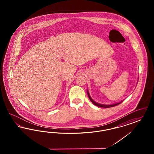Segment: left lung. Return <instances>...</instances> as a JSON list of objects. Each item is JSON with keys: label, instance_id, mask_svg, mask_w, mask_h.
<instances>
[{"label": "left lung", "instance_id": "left-lung-1", "mask_svg": "<svg viewBox=\"0 0 154 154\" xmlns=\"http://www.w3.org/2000/svg\"><path fill=\"white\" fill-rule=\"evenodd\" d=\"M87 94H88V97L90 99V100L92 102V103L95 104L96 106H98V107H104V108H109V107H114V106H117L119 104H120L124 100H122L121 102H119L116 103H114V104H100V103H99L96 102L95 101H94L92 97H91V96L89 95V93L88 92V90H87Z\"/></svg>", "mask_w": 154, "mask_h": 154}]
</instances>
